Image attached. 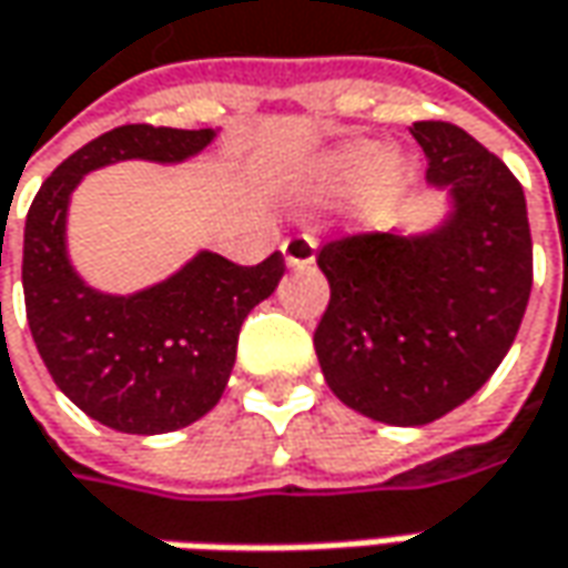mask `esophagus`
Wrapping results in <instances>:
<instances>
[{
  "instance_id": "34e87169",
  "label": "esophagus",
  "mask_w": 568,
  "mask_h": 568,
  "mask_svg": "<svg viewBox=\"0 0 568 568\" xmlns=\"http://www.w3.org/2000/svg\"><path fill=\"white\" fill-rule=\"evenodd\" d=\"M284 262L291 265V268H303V265H313L316 262V240L310 236V233H296L291 240H284Z\"/></svg>"
}]
</instances>
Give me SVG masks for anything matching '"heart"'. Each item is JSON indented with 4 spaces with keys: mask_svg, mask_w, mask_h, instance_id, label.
I'll use <instances>...</instances> for the list:
<instances>
[{
    "mask_svg": "<svg viewBox=\"0 0 568 568\" xmlns=\"http://www.w3.org/2000/svg\"><path fill=\"white\" fill-rule=\"evenodd\" d=\"M318 183L347 189L357 183V211L363 221H382L414 183V161L398 148L347 142L322 158Z\"/></svg>",
    "mask_w": 568,
    "mask_h": 568,
    "instance_id": "b5f03b06",
    "label": "heart"
}]
</instances>
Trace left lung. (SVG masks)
Here are the masks:
<instances>
[{"mask_svg":"<svg viewBox=\"0 0 568 568\" xmlns=\"http://www.w3.org/2000/svg\"><path fill=\"white\" fill-rule=\"evenodd\" d=\"M448 211L420 233H361L318 252L332 300L316 328L328 388L357 414L424 426L509 354L531 296V230L509 166L452 122H414Z\"/></svg>","mask_w":568,"mask_h":568,"instance_id":"obj_1","label":"left lung"}]
</instances>
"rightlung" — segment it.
I'll use <instances>...</instances> for the list:
<instances>
[{"instance_id": "add662e5", "label": "right lung", "mask_w": 568, "mask_h": 568, "mask_svg": "<svg viewBox=\"0 0 568 568\" xmlns=\"http://www.w3.org/2000/svg\"><path fill=\"white\" fill-rule=\"evenodd\" d=\"M214 139L217 129L120 125L55 166L28 211L21 284L33 344L62 395L110 429L158 436L205 417L227 388L243 318L274 294L284 262L274 252L243 268L199 250L144 291L106 294L69 258L72 192L91 170L183 164Z\"/></svg>"}]
</instances>
